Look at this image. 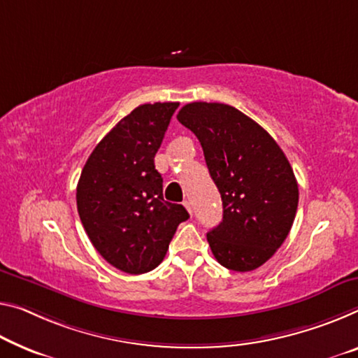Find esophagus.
<instances>
[{
    "label": "esophagus",
    "instance_id": "1",
    "mask_svg": "<svg viewBox=\"0 0 358 358\" xmlns=\"http://www.w3.org/2000/svg\"><path fill=\"white\" fill-rule=\"evenodd\" d=\"M184 206H185V210L189 211L190 216H194V211H192V206H190V203H189V201H184Z\"/></svg>",
    "mask_w": 358,
    "mask_h": 358
}]
</instances>
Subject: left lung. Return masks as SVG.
Returning <instances> with one entry per match:
<instances>
[{
    "label": "left lung",
    "mask_w": 358,
    "mask_h": 358,
    "mask_svg": "<svg viewBox=\"0 0 358 358\" xmlns=\"http://www.w3.org/2000/svg\"><path fill=\"white\" fill-rule=\"evenodd\" d=\"M178 120L200 141L222 198V221L206 235L214 257L230 271H255L282 246L298 210L288 158L262 126L227 103H187Z\"/></svg>",
    "instance_id": "8db88e82"
}]
</instances>
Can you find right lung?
Returning a JSON list of instances; mask_svg holds the SVG:
<instances>
[{
	"label": "right lung",
	"instance_id": "obj_1",
	"mask_svg": "<svg viewBox=\"0 0 358 358\" xmlns=\"http://www.w3.org/2000/svg\"><path fill=\"white\" fill-rule=\"evenodd\" d=\"M179 102L136 107L115 124L87 158L76 187V206L91 243L126 273H145L163 261L176 229L189 219L182 205L163 198L155 169Z\"/></svg>",
	"mask_w": 358,
	"mask_h": 358
}]
</instances>
